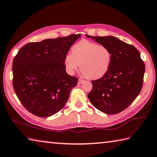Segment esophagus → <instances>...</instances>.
<instances>
[{
    "instance_id": "1",
    "label": "esophagus",
    "mask_w": 157,
    "mask_h": 157,
    "mask_svg": "<svg viewBox=\"0 0 157 157\" xmlns=\"http://www.w3.org/2000/svg\"><path fill=\"white\" fill-rule=\"evenodd\" d=\"M83 82H84V80H82V78H78V84H81Z\"/></svg>"
}]
</instances>
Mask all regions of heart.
<instances>
[{
  "mask_svg": "<svg viewBox=\"0 0 157 157\" xmlns=\"http://www.w3.org/2000/svg\"><path fill=\"white\" fill-rule=\"evenodd\" d=\"M72 54L67 55L64 64L67 72L73 74L78 69L90 79L101 78L108 72L112 61V53L107 47L88 40H81L73 46Z\"/></svg>",
  "mask_w": 157,
  "mask_h": 157,
  "instance_id": "obj_1",
  "label": "heart"
}]
</instances>
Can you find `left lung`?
Returning <instances> with one entry per match:
<instances>
[{
    "mask_svg": "<svg viewBox=\"0 0 157 157\" xmlns=\"http://www.w3.org/2000/svg\"><path fill=\"white\" fill-rule=\"evenodd\" d=\"M112 53L110 67L99 79L91 81L88 94L94 107L106 114L120 113L134 101L143 85L145 64L135 46L113 36H90Z\"/></svg>",
    "mask_w": 157,
    "mask_h": 157,
    "instance_id": "left-lung-1",
    "label": "left lung"
}]
</instances>
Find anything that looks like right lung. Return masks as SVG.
Masks as SVG:
<instances>
[{"instance_id":"1","label":"right lung","mask_w":157,"mask_h":157,"mask_svg":"<svg viewBox=\"0 0 157 157\" xmlns=\"http://www.w3.org/2000/svg\"><path fill=\"white\" fill-rule=\"evenodd\" d=\"M81 37L73 34L26 44L13 59V86L26 110L46 117L61 111L78 78L67 75L64 59Z\"/></svg>"}]
</instances>
